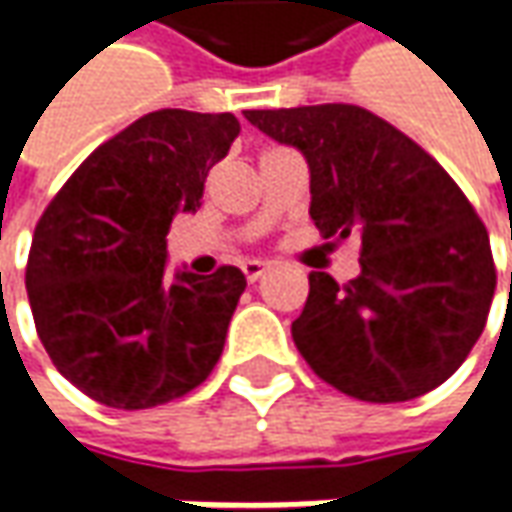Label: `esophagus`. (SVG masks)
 Wrapping results in <instances>:
<instances>
[{"label":"esophagus","mask_w":512,"mask_h":512,"mask_svg":"<svg viewBox=\"0 0 512 512\" xmlns=\"http://www.w3.org/2000/svg\"><path fill=\"white\" fill-rule=\"evenodd\" d=\"M242 273H245V279L253 285V282H259L262 276L267 273V265L265 262H256V259H250V262H245L242 265Z\"/></svg>","instance_id":"obj_1"}]
</instances>
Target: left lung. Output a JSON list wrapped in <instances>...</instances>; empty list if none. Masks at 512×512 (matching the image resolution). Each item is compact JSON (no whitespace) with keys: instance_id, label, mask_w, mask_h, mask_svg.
Listing matches in <instances>:
<instances>
[{"instance_id":"8db88e82","label":"left lung","mask_w":512,"mask_h":512,"mask_svg":"<svg viewBox=\"0 0 512 512\" xmlns=\"http://www.w3.org/2000/svg\"><path fill=\"white\" fill-rule=\"evenodd\" d=\"M305 153L310 219L362 239V273L313 270L293 342L310 370L359 402H410L447 382L482 336L496 265L487 227L450 173L359 105L245 110ZM512 279V276H510Z\"/></svg>"}]
</instances>
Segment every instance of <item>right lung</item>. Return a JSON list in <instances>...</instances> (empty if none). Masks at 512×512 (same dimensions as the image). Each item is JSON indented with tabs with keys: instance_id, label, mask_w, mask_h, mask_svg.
I'll return each instance as SVG.
<instances>
[{
	"instance_id": "obj_1",
	"label": "right lung",
	"mask_w": 512,
	"mask_h": 512,
	"mask_svg": "<svg viewBox=\"0 0 512 512\" xmlns=\"http://www.w3.org/2000/svg\"><path fill=\"white\" fill-rule=\"evenodd\" d=\"M236 136L233 113L153 110L93 150L36 222L25 267L36 333L93 402L168 404L219 362L245 273L170 279L165 236L176 213L202 207Z\"/></svg>"
}]
</instances>
